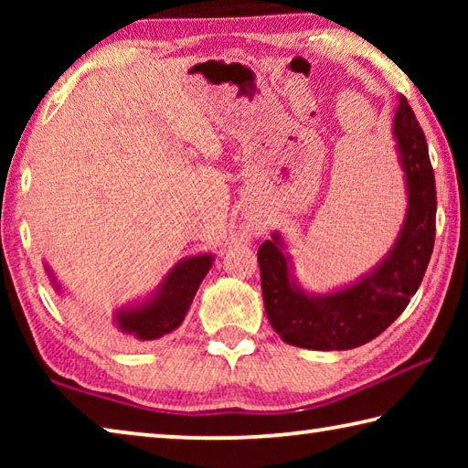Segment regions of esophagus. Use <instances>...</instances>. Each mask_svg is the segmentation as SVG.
<instances>
[{
	"label": "esophagus",
	"mask_w": 468,
	"mask_h": 468,
	"mask_svg": "<svg viewBox=\"0 0 468 468\" xmlns=\"http://www.w3.org/2000/svg\"><path fill=\"white\" fill-rule=\"evenodd\" d=\"M253 231H256V235H260V233L264 231V229H262V227H256V229H253Z\"/></svg>",
	"instance_id": "1"
}]
</instances>
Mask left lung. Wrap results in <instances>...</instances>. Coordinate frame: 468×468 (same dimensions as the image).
<instances>
[{
    "label": "left lung",
    "instance_id": "left-lung-1",
    "mask_svg": "<svg viewBox=\"0 0 468 468\" xmlns=\"http://www.w3.org/2000/svg\"><path fill=\"white\" fill-rule=\"evenodd\" d=\"M394 138L407 177L409 208L392 251L366 279L326 297L301 291L289 256L272 235L258 250L260 281L271 326L284 343L314 351H346L374 340L405 312L430 264L435 241V177L425 133L405 97L394 115Z\"/></svg>",
    "mask_w": 468,
    "mask_h": 468
}]
</instances>
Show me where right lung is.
Masks as SVG:
<instances>
[{"mask_svg":"<svg viewBox=\"0 0 468 468\" xmlns=\"http://www.w3.org/2000/svg\"><path fill=\"white\" fill-rule=\"evenodd\" d=\"M210 266L212 256L208 253L179 262L163 281L161 289L153 299L140 307H132V310H123L115 315L117 328L122 335L136 340H154L176 330L184 322L196 291ZM53 284L58 287L55 281Z\"/></svg>","mask_w":468,"mask_h":468,"instance_id":"obj_1","label":"right lung"}]
</instances>
